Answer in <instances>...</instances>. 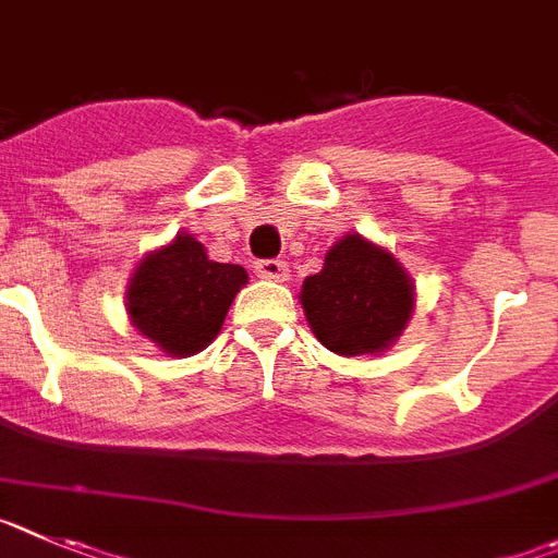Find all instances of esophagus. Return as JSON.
Masks as SVG:
<instances>
[{
  "label": "esophagus",
  "instance_id": "esophagus-1",
  "mask_svg": "<svg viewBox=\"0 0 558 558\" xmlns=\"http://www.w3.org/2000/svg\"><path fill=\"white\" fill-rule=\"evenodd\" d=\"M255 275L264 280H278V283H283V280H289V264L280 258L255 260Z\"/></svg>",
  "mask_w": 558,
  "mask_h": 558
}]
</instances>
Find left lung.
<instances>
[{"label": "left lung", "mask_w": 558, "mask_h": 558, "mask_svg": "<svg viewBox=\"0 0 558 558\" xmlns=\"http://www.w3.org/2000/svg\"><path fill=\"white\" fill-rule=\"evenodd\" d=\"M305 319L330 353H384L414 311V283L400 260L364 235L348 233L303 280Z\"/></svg>", "instance_id": "8db88e82"}]
</instances>
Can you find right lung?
<instances>
[{
    "instance_id": "add662e5",
    "label": "right lung",
    "mask_w": 558,
    "mask_h": 558,
    "mask_svg": "<svg viewBox=\"0 0 558 558\" xmlns=\"http://www.w3.org/2000/svg\"><path fill=\"white\" fill-rule=\"evenodd\" d=\"M244 283V267L210 260L194 235L178 233L135 267L128 286L130 323L167 355L185 359L217 339Z\"/></svg>"
}]
</instances>
